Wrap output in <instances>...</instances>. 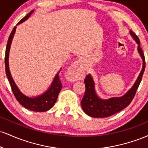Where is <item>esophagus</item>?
I'll use <instances>...</instances> for the list:
<instances>
[{"instance_id": "34e87169", "label": "esophagus", "mask_w": 148, "mask_h": 148, "mask_svg": "<svg viewBox=\"0 0 148 148\" xmlns=\"http://www.w3.org/2000/svg\"><path fill=\"white\" fill-rule=\"evenodd\" d=\"M84 72V61L82 59L76 60L68 69V77L72 81H76L81 76Z\"/></svg>"}]
</instances>
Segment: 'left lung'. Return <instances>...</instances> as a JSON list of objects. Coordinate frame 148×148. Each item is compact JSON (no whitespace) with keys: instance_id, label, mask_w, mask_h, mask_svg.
Returning <instances> with one entry per match:
<instances>
[{"instance_id":"left-lung-1","label":"left lung","mask_w":148,"mask_h":148,"mask_svg":"<svg viewBox=\"0 0 148 148\" xmlns=\"http://www.w3.org/2000/svg\"><path fill=\"white\" fill-rule=\"evenodd\" d=\"M130 34L138 45V52L143 60L141 71L132 87L124 95L115 97H114L107 99H101L98 96L92 76L90 74H88L84 80L86 92L81 100V107L85 113L92 118H106L122 111L129 106L136 92L145 71V61L143 52L140 47L138 37L131 30H130Z\"/></svg>"}]
</instances>
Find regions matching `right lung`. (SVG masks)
<instances>
[{"label": "right lung", "instance_id": "add662e5", "mask_svg": "<svg viewBox=\"0 0 148 148\" xmlns=\"http://www.w3.org/2000/svg\"><path fill=\"white\" fill-rule=\"evenodd\" d=\"M33 12L34 10H32L31 12H30L25 17H23L21 21L18 22L16 25L21 24L23 22L26 21L30 17V15L33 14ZM16 29V26H15L14 29L12 31L11 34H10L6 47L5 56V72L7 77H8V81H9L10 84L11 86L12 90V92L14 93L15 97H16V100L19 102L20 104L22 105L23 107H25L27 109L32 111H47L49 109H51L54 106L56 102L59 92H60L61 88H62V84H61V81H60V76H59V73H60L62 68H60V70L58 72L56 75L55 76L51 84L50 85L48 89L45 92L40 95L33 97H28L23 94L18 89L16 84H15L14 79L12 77L9 67V53L12 42V39L14 37Z\"/></svg>", "mask_w": 148, "mask_h": 148}]
</instances>
